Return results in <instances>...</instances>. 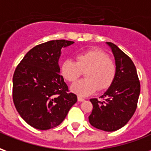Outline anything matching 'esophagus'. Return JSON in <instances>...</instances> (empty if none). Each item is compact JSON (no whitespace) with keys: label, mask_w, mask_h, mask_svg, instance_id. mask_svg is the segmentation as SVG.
Here are the masks:
<instances>
[{"label":"esophagus","mask_w":151,"mask_h":151,"mask_svg":"<svg viewBox=\"0 0 151 151\" xmlns=\"http://www.w3.org/2000/svg\"><path fill=\"white\" fill-rule=\"evenodd\" d=\"M78 100L79 102H83V101H84V100H85V99H83V98H82V97H80V96H78Z\"/></svg>","instance_id":"obj_1"}]
</instances>
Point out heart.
<instances>
[{
	"mask_svg": "<svg viewBox=\"0 0 151 151\" xmlns=\"http://www.w3.org/2000/svg\"><path fill=\"white\" fill-rule=\"evenodd\" d=\"M76 61L65 59L60 64V72L68 82H74L82 71L85 78L74 82L71 91L81 96H88L98 88L105 90L113 82L116 73V67L107 53L98 47H93L78 53Z\"/></svg>",
	"mask_w": 151,
	"mask_h": 151,
	"instance_id": "heart-1",
	"label": "heart"
}]
</instances>
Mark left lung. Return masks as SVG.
<instances>
[{
  "label": "left lung",
  "instance_id": "obj_1",
  "mask_svg": "<svg viewBox=\"0 0 151 151\" xmlns=\"http://www.w3.org/2000/svg\"><path fill=\"white\" fill-rule=\"evenodd\" d=\"M106 43L113 53L116 73L109 88L100 97L104 100L90 99L93 110L89 121L96 129L113 132L124 126L136 111L140 82L132 60L116 44Z\"/></svg>",
  "mask_w": 151,
  "mask_h": 151
}]
</instances>
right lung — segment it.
<instances>
[{
    "mask_svg": "<svg viewBox=\"0 0 151 151\" xmlns=\"http://www.w3.org/2000/svg\"><path fill=\"white\" fill-rule=\"evenodd\" d=\"M73 41L51 40L34 47L15 69L13 100L23 120L35 129L47 130L62 123L78 101L60 75L61 49Z\"/></svg>",
    "mask_w": 151,
    "mask_h": 151,
    "instance_id": "add662e5",
    "label": "right lung"
}]
</instances>
